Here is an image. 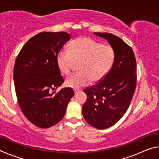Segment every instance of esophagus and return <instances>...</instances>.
<instances>
[{
  "instance_id": "1",
  "label": "esophagus",
  "mask_w": 159,
  "mask_h": 159,
  "mask_svg": "<svg viewBox=\"0 0 159 159\" xmlns=\"http://www.w3.org/2000/svg\"><path fill=\"white\" fill-rule=\"evenodd\" d=\"M74 93H75V95H76V94L78 92H79L80 90H79V89H74Z\"/></svg>"
}]
</instances>
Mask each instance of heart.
I'll list each match as a JSON object with an SVG mask.
<instances>
[{
	"mask_svg": "<svg viewBox=\"0 0 159 159\" xmlns=\"http://www.w3.org/2000/svg\"><path fill=\"white\" fill-rule=\"evenodd\" d=\"M115 52L111 46L102 45L88 37H80L72 41L68 51L60 50L57 56L58 68L62 74H68L75 63H79L77 73L66 78L67 87L78 89L89 84L91 80L99 82L111 69Z\"/></svg>",
	"mask_w": 159,
	"mask_h": 159,
	"instance_id": "obj_1",
	"label": "heart"
}]
</instances>
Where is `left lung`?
I'll use <instances>...</instances> for the list:
<instances>
[{
	"mask_svg": "<svg viewBox=\"0 0 159 159\" xmlns=\"http://www.w3.org/2000/svg\"><path fill=\"white\" fill-rule=\"evenodd\" d=\"M94 34L109 42L115 59L107 76L83 90L87 100L82 113L90 125L103 130L116 123L128 110L136 88L137 65L133 49L121 39L109 33Z\"/></svg>",
	"mask_w": 159,
	"mask_h": 159,
	"instance_id": "8db88e82",
	"label": "left lung"
}]
</instances>
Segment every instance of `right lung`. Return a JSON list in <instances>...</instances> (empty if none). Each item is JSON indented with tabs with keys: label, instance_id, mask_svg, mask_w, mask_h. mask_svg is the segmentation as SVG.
I'll return each instance as SVG.
<instances>
[{
	"label": "right lung",
	"instance_id": "1",
	"mask_svg": "<svg viewBox=\"0 0 159 159\" xmlns=\"http://www.w3.org/2000/svg\"><path fill=\"white\" fill-rule=\"evenodd\" d=\"M70 39L66 32H41L26 43L16 59L14 80L19 105L29 121L39 128L60 122L74 95L70 88L55 91L64 83L57 54Z\"/></svg>",
	"mask_w": 159,
	"mask_h": 159
}]
</instances>
